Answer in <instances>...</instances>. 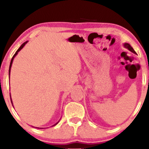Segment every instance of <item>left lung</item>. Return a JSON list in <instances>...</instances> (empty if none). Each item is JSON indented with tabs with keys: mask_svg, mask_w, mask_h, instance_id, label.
I'll use <instances>...</instances> for the list:
<instances>
[{
	"mask_svg": "<svg viewBox=\"0 0 149 149\" xmlns=\"http://www.w3.org/2000/svg\"><path fill=\"white\" fill-rule=\"evenodd\" d=\"M123 46H124V47H125L126 49H128V50H130V52H133L134 54H136V52H135V51L134 50V49L132 48V46L130 45L129 43H127V42H125V43H123Z\"/></svg>",
	"mask_w": 149,
	"mask_h": 149,
	"instance_id": "1",
	"label": "left lung"
}]
</instances>
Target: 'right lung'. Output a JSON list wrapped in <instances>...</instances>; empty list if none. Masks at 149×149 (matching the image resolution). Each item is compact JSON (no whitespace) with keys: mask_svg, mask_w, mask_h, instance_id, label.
Instances as JSON below:
<instances>
[{"mask_svg":"<svg viewBox=\"0 0 149 149\" xmlns=\"http://www.w3.org/2000/svg\"><path fill=\"white\" fill-rule=\"evenodd\" d=\"M27 42H28V41H26V42H24V43L23 44H22V45H21V46H20V47H19V49H17V52H15V54H14V56H13V58H12V59H11V61H10V68H9V78H10V70H11V67H12V64H13V59H14V58L15 57H16V56H17V54H18V52H19V51L20 50H21V49H22V48H23V47H24V46H25V45H26V44L27 43ZM10 100H11V102H12V104H13V100H12V98H11V95H10ZM59 121H58V122L57 123H55V124H54V125H53L52 126H54V125H57V123H59ZM36 128H38V129H39V127H36Z\"/></svg>","mask_w":149,"mask_h":149,"instance_id":"right-lung-1","label":"right lung"}]
</instances>
